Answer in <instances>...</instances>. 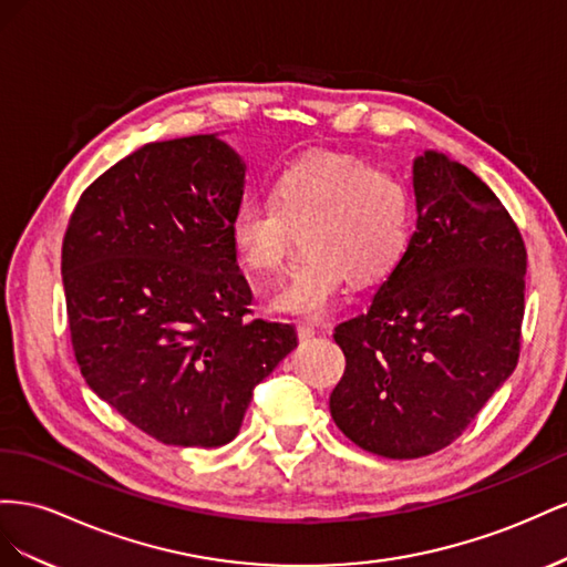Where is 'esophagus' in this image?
Listing matches in <instances>:
<instances>
[{
	"label": "esophagus",
	"mask_w": 567,
	"mask_h": 567,
	"mask_svg": "<svg viewBox=\"0 0 567 567\" xmlns=\"http://www.w3.org/2000/svg\"><path fill=\"white\" fill-rule=\"evenodd\" d=\"M297 334H299L301 342H309L311 337H316V328L309 326V322H299V326H297Z\"/></svg>",
	"instance_id": "esophagus-1"
}]
</instances>
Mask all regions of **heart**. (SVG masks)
I'll use <instances>...</instances> for the list:
<instances>
[{
	"label": "heart",
	"instance_id": "obj_1",
	"mask_svg": "<svg viewBox=\"0 0 567 567\" xmlns=\"http://www.w3.org/2000/svg\"><path fill=\"white\" fill-rule=\"evenodd\" d=\"M303 225L306 254L275 289L270 309L297 318L326 316L349 275L370 282L390 272L413 235V192L401 175L351 154L313 152L270 177V202H241L230 245L241 266L275 272Z\"/></svg>",
	"mask_w": 567,
	"mask_h": 567
}]
</instances>
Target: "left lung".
Here are the masks:
<instances>
[{"label":"left lung","mask_w":567,"mask_h":567,"mask_svg":"<svg viewBox=\"0 0 567 567\" xmlns=\"http://www.w3.org/2000/svg\"><path fill=\"white\" fill-rule=\"evenodd\" d=\"M415 233L368 311L334 328L347 368L334 425L370 454L449 446L515 370L525 241L496 194L458 161H413Z\"/></svg>","instance_id":"left-lung-1"}]
</instances>
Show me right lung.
<instances>
[{"instance_id":"obj_1","label":"right lung","mask_w":567,"mask_h":567,"mask_svg":"<svg viewBox=\"0 0 567 567\" xmlns=\"http://www.w3.org/2000/svg\"><path fill=\"white\" fill-rule=\"evenodd\" d=\"M245 173L218 135L150 142L83 192L63 237L80 373L171 446L233 442L254 386L297 347L287 322L247 318L230 245Z\"/></svg>"}]
</instances>
